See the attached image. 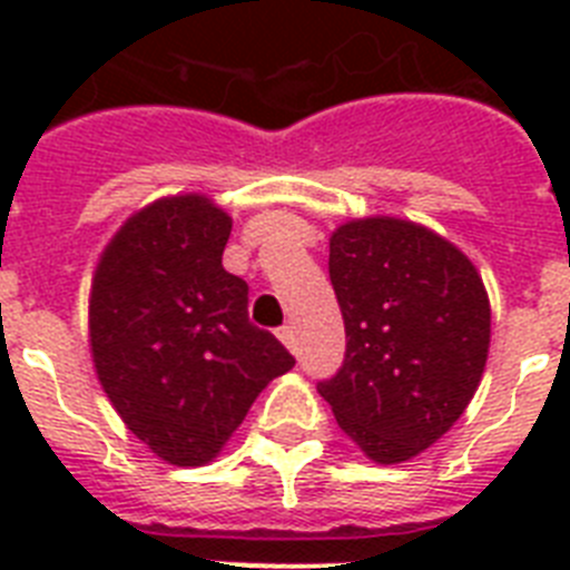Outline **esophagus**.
I'll list each match as a JSON object with an SVG mask.
<instances>
[{
  "label": "esophagus",
  "instance_id": "esophagus-1",
  "mask_svg": "<svg viewBox=\"0 0 570 570\" xmlns=\"http://www.w3.org/2000/svg\"><path fill=\"white\" fill-rule=\"evenodd\" d=\"M276 336L282 340V345L291 347V351H296V336H294V325H282L279 331H276Z\"/></svg>",
  "mask_w": 570,
  "mask_h": 570
}]
</instances>
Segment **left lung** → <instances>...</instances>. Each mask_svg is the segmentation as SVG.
<instances>
[{"label":"left lung","mask_w":570,"mask_h":570,"mask_svg":"<svg viewBox=\"0 0 570 570\" xmlns=\"http://www.w3.org/2000/svg\"><path fill=\"white\" fill-rule=\"evenodd\" d=\"M328 274L347 342L340 371L316 387L367 460H411L480 387L491 345L482 276L456 245L394 216L340 225Z\"/></svg>","instance_id":"left-lung-1"}]
</instances>
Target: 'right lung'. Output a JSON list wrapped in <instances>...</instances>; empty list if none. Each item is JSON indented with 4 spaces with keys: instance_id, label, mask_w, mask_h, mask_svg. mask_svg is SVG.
<instances>
[{
    "instance_id": "1",
    "label": "right lung",
    "mask_w": 570,
    "mask_h": 570,
    "mask_svg": "<svg viewBox=\"0 0 570 570\" xmlns=\"http://www.w3.org/2000/svg\"><path fill=\"white\" fill-rule=\"evenodd\" d=\"M230 216L165 196L116 230L90 285V354L116 414L179 468L214 460L294 356L248 320V285L223 268Z\"/></svg>"
}]
</instances>
